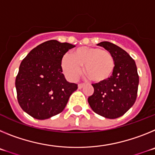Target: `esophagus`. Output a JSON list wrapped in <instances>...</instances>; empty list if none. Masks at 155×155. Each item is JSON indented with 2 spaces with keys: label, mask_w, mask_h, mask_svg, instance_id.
<instances>
[{
  "label": "esophagus",
  "mask_w": 155,
  "mask_h": 155,
  "mask_svg": "<svg viewBox=\"0 0 155 155\" xmlns=\"http://www.w3.org/2000/svg\"><path fill=\"white\" fill-rule=\"evenodd\" d=\"M84 85H85V84H82V83L78 84V89H81V88H83V87H84Z\"/></svg>",
  "instance_id": "obj_1"
}]
</instances>
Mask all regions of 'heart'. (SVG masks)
<instances>
[{
    "label": "heart",
    "instance_id": "obj_1",
    "mask_svg": "<svg viewBox=\"0 0 155 155\" xmlns=\"http://www.w3.org/2000/svg\"><path fill=\"white\" fill-rule=\"evenodd\" d=\"M61 67L68 78H77L84 67V73L94 83H102L109 80L113 74L115 61L109 51L97 47L78 48L71 53V57L65 56Z\"/></svg>",
    "mask_w": 155,
    "mask_h": 155
}]
</instances>
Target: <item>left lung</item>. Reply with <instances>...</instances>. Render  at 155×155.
I'll list each match as a JSON object with an SVG mask.
<instances>
[{
    "label": "left lung",
    "mask_w": 155,
    "mask_h": 155,
    "mask_svg": "<svg viewBox=\"0 0 155 155\" xmlns=\"http://www.w3.org/2000/svg\"><path fill=\"white\" fill-rule=\"evenodd\" d=\"M113 55V74L109 80L93 84L94 93L87 102L94 113L107 119H116L125 114L136 101L139 76L134 59L122 48L109 42H101Z\"/></svg>",
    "instance_id": "8db88e82"
}]
</instances>
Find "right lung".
Wrapping results in <instances>:
<instances>
[{
    "label": "right lung",
    "instance_id": "add662e5",
    "mask_svg": "<svg viewBox=\"0 0 155 155\" xmlns=\"http://www.w3.org/2000/svg\"><path fill=\"white\" fill-rule=\"evenodd\" d=\"M75 46L49 40L37 46L21 61L15 79L21 109L37 120L61 113L78 84L67 81L61 67L64 55Z\"/></svg>",
    "mask_w": 155,
    "mask_h": 155
}]
</instances>
